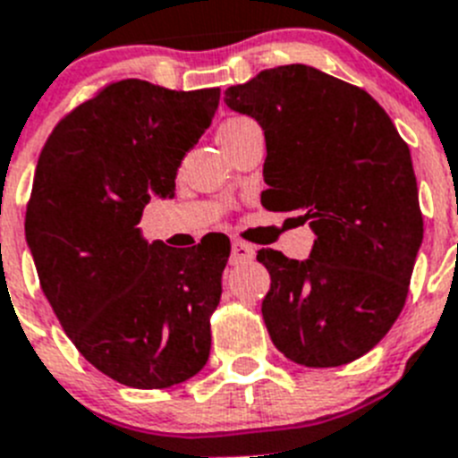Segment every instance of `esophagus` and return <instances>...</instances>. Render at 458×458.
<instances>
[{"label": "esophagus", "instance_id": "esophagus-1", "mask_svg": "<svg viewBox=\"0 0 458 458\" xmlns=\"http://www.w3.org/2000/svg\"><path fill=\"white\" fill-rule=\"evenodd\" d=\"M252 259H254L252 245H248V242H242V241L232 242V264L233 266L248 264V261H252Z\"/></svg>", "mask_w": 458, "mask_h": 458}]
</instances>
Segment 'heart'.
<instances>
[{
    "label": "heart",
    "mask_w": 458,
    "mask_h": 458,
    "mask_svg": "<svg viewBox=\"0 0 458 458\" xmlns=\"http://www.w3.org/2000/svg\"><path fill=\"white\" fill-rule=\"evenodd\" d=\"M245 121H250V119H242V116H236V119H229V121H226V123H225V125H222V128H220V132H226V131H232V128H236V125L245 123Z\"/></svg>",
    "instance_id": "heart-1"
}]
</instances>
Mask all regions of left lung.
<instances>
[{
  "label": "left lung",
  "mask_w": 458,
  "mask_h": 458,
  "mask_svg": "<svg viewBox=\"0 0 458 458\" xmlns=\"http://www.w3.org/2000/svg\"><path fill=\"white\" fill-rule=\"evenodd\" d=\"M225 103L264 128L261 204L301 210L310 259L259 250L277 351L305 367L369 353L402 314L424 222L408 144L365 89L302 64L261 71Z\"/></svg>",
  "instance_id": "1"
}]
</instances>
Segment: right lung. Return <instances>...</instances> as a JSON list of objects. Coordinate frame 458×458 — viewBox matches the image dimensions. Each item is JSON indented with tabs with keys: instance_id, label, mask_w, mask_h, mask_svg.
I'll return each mask as SVG.
<instances>
[{
	"instance_id": "right-lung-1",
	"label": "right lung",
	"mask_w": 458,
	"mask_h": 458,
	"mask_svg": "<svg viewBox=\"0 0 458 458\" xmlns=\"http://www.w3.org/2000/svg\"><path fill=\"white\" fill-rule=\"evenodd\" d=\"M217 103L220 89L112 82L55 125L36 165L24 233L40 289L80 353L137 390L183 383L210 353L232 248H167L137 225L153 197H174Z\"/></svg>"
}]
</instances>
